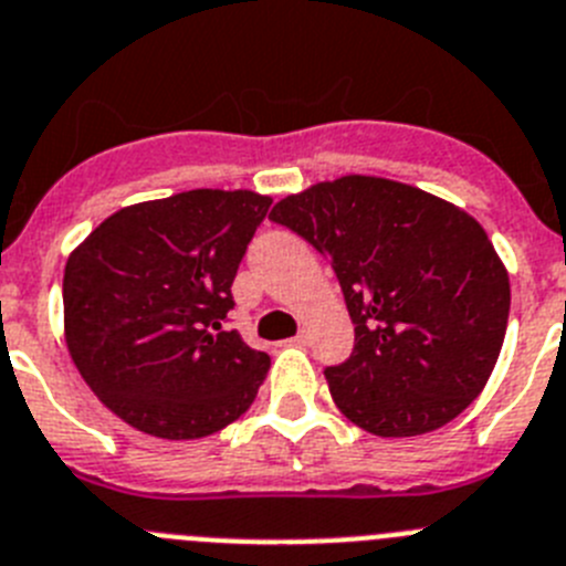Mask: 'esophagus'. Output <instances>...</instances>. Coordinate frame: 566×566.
Wrapping results in <instances>:
<instances>
[{
	"label": "esophagus",
	"instance_id": "1",
	"mask_svg": "<svg viewBox=\"0 0 566 566\" xmlns=\"http://www.w3.org/2000/svg\"><path fill=\"white\" fill-rule=\"evenodd\" d=\"M307 340H310V335L307 333H304V329H302V333H298V335H295V338H293V344H307Z\"/></svg>",
	"mask_w": 566,
	"mask_h": 566
}]
</instances>
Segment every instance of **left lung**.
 I'll use <instances>...</instances> for the list:
<instances>
[{
  "instance_id": "1",
  "label": "left lung",
  "mask_w": 566,
  "mask_h": 566,
  "mask_svg": "<svg viewBox=\"0 0 566 566\" xmlns=\"http://www.w3.org/2000/svg\"><path fill=\"white\" fill-rule=\"evenodd\" d=\"M271 220L329 259L355 349L327 366L344 417L378 437L434 431L496 366L511 282L480 222L406 182L349 175L276 202Z\"/></svg>"
}]
</instances>
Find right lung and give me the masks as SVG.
<instances>
[{
  "mask_svg": "<svg viewBox=\"0 0 566 566\" xmlns=\"http://www.w3.org/2000/svg\"><path fill=\"white\" fill-rule=\"evenodd\" d=\"M271 197L195 188L106 217L64 268L81 378L132 429L200 440L253 403L271 358L222 321Z\"/></svg>",
  "mask_w": 566,
  "mask_h": 566,
  "instance_id": "right-lung-1",
  "label": "right lung"
}]
</instances>
